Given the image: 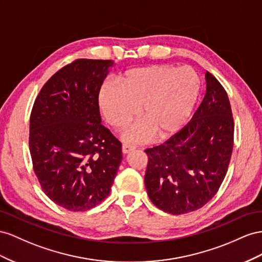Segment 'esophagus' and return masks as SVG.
Instances as JSON below:
<instances>
[{"label": "esophagus", "instance_id": "obj_1", "mask_svg": "<svg viewBox=\"0 0 262 262\" xmlns=\"http://www.w3.org/2000/svg\"><path fill=\"white\" fill-rule=\"evenodd\" d=\"M134 149H135V147H134V146H129V145H123L122 146V151H123L124 155L129 154L130 151L134 150Z\"/></svg>", "mask_w": 262, "mask_h": 262}]
</instances>
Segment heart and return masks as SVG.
I'll return each instance as SVG.
<instances>
[{"label": "heart", "instance_id": "1", "mask_svg": "<svg viewBox=\"0 0 262 262\" xmlns=\"http://www.w3.org/2000/svg\"><path fill=\"white\" fill-rule=\"evenodd\" d=\"M118 83H104L99 91L101 113L113 128L119 129L136 116L141 121L123 132L127 143H141L173 136L188 123L201 93L198 73L188 67L154 64L130 69Z\"/></svg>", "mask_w": 262, "mask_h": 262}]
</instances>
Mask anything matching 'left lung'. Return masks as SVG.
Masks as SVG:
<instances>
[{
    "instance_id": "obj_1",
    "label": "left lung",
    "mask_w": 262,
    "mask_h": 262,
    "mask_svg": "<svg viewBox=\"0 0 262 262\" xmlns=\"http://www.w3.org/2000/svg\"><path fill=\"white\" fill-rule=\"evenodd\" d=\"M206 93L191 121L166 143L146 149L145 185L152 203L173 215L196 211L219 191L234 145L228 95L205 74Z\"/></svg>"
}]
</instances>
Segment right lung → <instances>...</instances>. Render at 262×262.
<instances>
[{
    "label": "right lung",
    "mask_w": 262,
    "mask_h": 262,
    "mask_svg": "<svg viewBox=\"0 0 262 262\" xmlns=\"http://www.w3.org/2000/svg\"><path fill=\"white\" fill-rule=\"evenodd\" d=\"M113 60L79 59L56 72L37 96L29 123L34 171L46 195L66 210L100 204L122 162V145L101 122L98 95Z\"/></svg>",
    "instance_id": "obj_1"
}]
</instances>
